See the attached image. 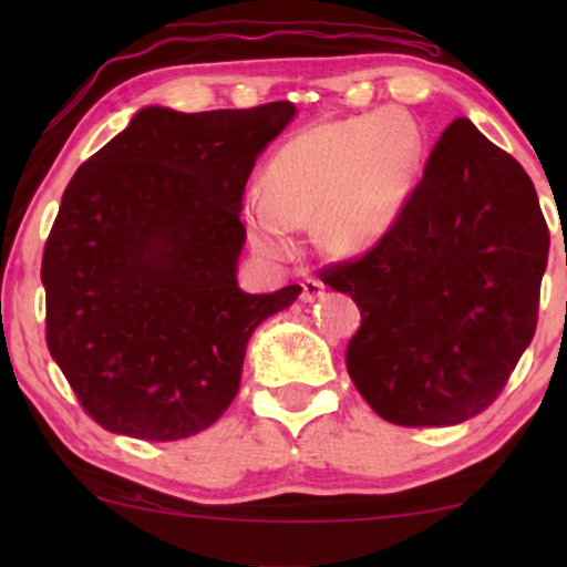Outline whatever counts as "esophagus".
Here are the masks:
<instances>
[{
    "label": "esophagus",
    "mask_w": 567,
    "mask_h": 567,
    "mask_svg": "<svg viewBox=\"0 0 567 567\" xmlns=\"http://www.w3.org/2000/svg\"><path fill=\"white\" fill-rule=\"evenodd\" d=\"M324 293V284L322 281H317V278H307L305 284H301V301H315V299H320Z\"/></svg>",
    "instance_id": "obj_1"
}]
</instances>
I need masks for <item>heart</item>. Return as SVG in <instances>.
<instances>
[{"label":"heart","instance_id":"1","mask_svg":"<svg viewBox=\"0 0 567 567\" xmlns=\"http://www.w3.org/2000/svg\"><path fill=\"white\" fill-rule=\"evenodd\" d=\"M423 157V134L405 111L317 123L286 142L266 169V190L245 198L260 252L286 258L293 229L315 227L332 255L367 250L392 227Z\"/></svg>","mask_w":567,"mask_h":567}]
</instances>
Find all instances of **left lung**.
I'll return each mask as SVG.
<instances>
[{"instance_id": "obj_1", "label": "left lung", "mask_w": 567, "mask_h": 567, "mask_svg": "<svg viewBox=\"0 0 567 567\" xmlns=\"http://www.w3.org/2000/svg\"><path fill=\"white\" fill-rule=\"evenodd\" d=\"M549 229L524 167L467 118L444 128L392 227L320 281L351 293V382L384 421L456 425L491 408L532 343Z\"/></svg>"}]
</instances>
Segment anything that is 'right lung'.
Instances as JSON below:
<instances>
[{
	"label": "right lung",
	"instance_id": "right-lung-1",
	"mask_svg": "<svg viewBox=\"0 0 567 567\" xmlns=\"http://www.w3.org/2000/svg\"><path fill=\"white\" fill-rule=\"evenodd\" d=\"M293 118L144 107L69 181L45 239V343L105 431L177 441L237 398L252 330L301 286L245 293L237 258L247 177Z\"/></svg>",
	"mask_w": 567,
	"mask_h": 567
}]
</instances>
